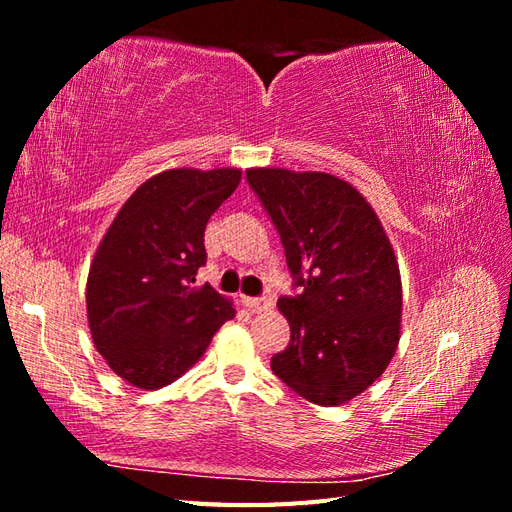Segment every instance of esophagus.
<instances>
[{"label": "esophagus", "mask_w": 512, "mask_h": 512, "mask_svg": "<svg viewBox=\"0 0 512 512\" xmlns=\"http://www.w3.org/2000/svg\"><path fill=\"white\" fill-rule=\"evenodd\" d=\"M244 303L250 312H266L273 308V299L270 297H246Z\"/></svg>", "instance_id": "obj_1"}]
</instances>
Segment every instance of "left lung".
Listing matches in <instances>:
<instances>
[{"label": "left lung", "instance_id": "1", "mask_svg": "<svg viewBox=\"0 0 512 512\" xmlns=\"http://www.w3.org/2000/svg\"><path fill=\"white\" fill-rule=\"evenodd\" d=\"M277 226L301 295L277 306L290 343L270 361L314 405L336 407L385 372L400 341L402 284L389 237L363 193L323 171H246Z\"/></svg>", "mask_w": 512, "mask_h": 512}]
</instances>
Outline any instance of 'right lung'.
Returning <instances> with one entry per match:
<instances>
[{"label":"right lung","instance_id":"obj_1","mask_svg":"<svg viewBox=\"0 0 512 512\" xmlns=\"http://www.w3.org/2000/svg\"><path fill=\"white\" fill-rule=\"evenodd\" d=\"M242 169H167L145 180L96 248L85 303L94 347L138 389L171 385L200 361L233 301L195 286L204 228Z\"/></svg>","mask_w":512,"mask_h":512}]
</instances>
